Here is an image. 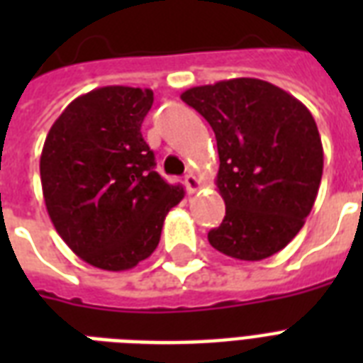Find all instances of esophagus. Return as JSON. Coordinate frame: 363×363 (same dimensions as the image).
Returning <instances> with one entry per match:
<instances>
[{
    "instance_id": "34e87169",
    "label": "esophagus",
    "mask_w": 363,
    "mask_h": 363,
    "mask_svg": "<svg viewBox=\"0 0 363 363\" xmlns=\"http://www.w3.org/2000/svg\"><path fill=\"white\" fill-rule=\"evenodd\" d=\"M184 186H186L188 194H194L198 192L199 190V179L196 175H194V171H190V173H186V177H184Z\"/></svg>"
}]
</instances>
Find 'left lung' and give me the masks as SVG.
Returning <instances> with one entry per match:
<instances>
[{
	"mask_svg": "<svg viewBox=\"0 0 363 363\" xmlns=\"http://www.w3.org/2000/svg\"><path fill=\"white\" fill-rule=\"evenodd\" d=\"M181 99L209 122L218 147L226 216L207 235L211 245L247 262L282 250L303 228L320 186L324 150L309 109L247 77L190 88Z\"/></svg>",
	"mask_w": 363,
	"mask_h": 363,
	"instance_id": "8db88e82",
	"label": "left lung"
}]
</instances>
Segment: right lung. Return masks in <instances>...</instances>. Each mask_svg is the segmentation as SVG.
I'll return each instance as SVG.
<instances>
[{
  "label": "right lung",
  "instance_id": "add662e5",
  "mask_svg": "<svg viewBox=\"0 0 363 363\" xmlns=\"http://www.w3.org/2000/svg\"><path fill=\"white\" fill-rule=\"evenodd\" d=\"M152 90L104 86L73 99L41 152L48 216L65 245L105 271L135 267L156 250L165 215L184 190L154 171L141 124Z\"/></svg>",
  "mask_w": 363,
  "mask_h": 363
}]
</instances>
